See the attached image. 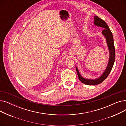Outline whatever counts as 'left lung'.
Returning a JSON list of instances; mask_svg holds the SVG:
<instances>
[{
  "mask_svg": "<svg viewBox=\"0 0 126 126\" xmlns=\"http://www.w3.org/2000/svg\"><path fill=\"white\" fill-rule=\"evenodd\" d=\"M94 24L95 26H98V27H101L104 29V30H103L102 32V34L105 37L106 40L107 47L109 52V58L107 67L103 72L102 75L98 78L94 79H90L83 78L80 74V72H79L77 67L76 66V71L79 80L82 83L88 85H97L101 83L103 81H104L111 72V69L113 67L115 59V51L113 35H112L107 24L100 18H99L97 16H94Z\"/></svg>",
  "mask_w": 126,
  "mask_h": 126,
  "instance_id": "obj_1",
  "label": "left lung"
}]
</instances>
